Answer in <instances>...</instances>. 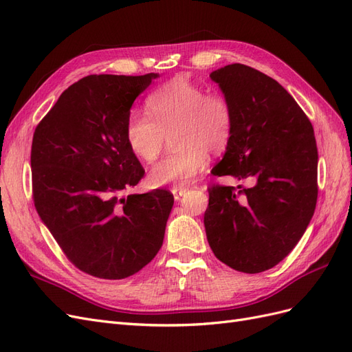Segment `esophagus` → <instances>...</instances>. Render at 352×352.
Returning <instances> with one entry per match:
<instances>
[{"mask_svg": "<svg viewBox=\"0 0 352 352\" xmlns=\"http://www.w3.org/2000/svg\"><path fill=\"white\" fill-rule=\"evenodd\" d=\"M185 192H186V188H172V194L176 201L180 199V197H182Z\"/></svg>", "mask_w": 352, "mask_h": 352, "instance_id": "34e87169", "label": "esophagus"}]
</instances>
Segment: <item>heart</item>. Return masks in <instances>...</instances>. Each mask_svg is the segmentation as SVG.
I'll return each mask as SVG.
<instances>
[{"label":"heart","mask_w":352,"mask_h":352,"mask_svg":"<svg viewBox=\"0 0 352 352\" xmlns=\"http://www.w3.org/2000/svg\"><path fill=\"white\" fill-rule=\"evenodd\" d=\"M145 113H132L124 126L126 142L135 157L154 163L170 133L176 148L151 168L154 186L186 185L206 168L207 154H223L232 141L235 113L230 100L186 79H175L148 95Z\"/></svg>","instance_id":"1"}]
</instances>
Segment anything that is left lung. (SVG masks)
<instances>
[{
	"mask_svg": "<svg viewBox=\"0 0 352 352\" xmlns=\"http://www.w3.org/2000/svg\"><path fill=\"white\" fill-rule=\"evenodd\" d=\"M210 78L235 113L233 136L216 176L251 186L208 188L204 226L216 257L243 273H261L289 254L317 202L313 124L279 82L250 66L229 65Z\"/></svg>",
	"mask_w": 352,
	"mask_h": 352,
	"instance_id": "left-lung-1",
	"label": "left lung"
}]
</instances>
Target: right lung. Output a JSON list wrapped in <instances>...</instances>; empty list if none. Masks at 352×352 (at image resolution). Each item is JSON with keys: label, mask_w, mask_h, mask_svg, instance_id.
Wrapping results in <instances>:
<instances>
[{"label": "right lung", "mask_w": 352, "mask_h": 352, "mask_svg": "<svg viewBox=\"0 0 352 352\" xmlns=\"http://www.w3.org/2000/svg\"><path fill=\"white\" fill-rule=\"evenodd\" d=\"M157 73L91 74L60 95L34 133L32 197L67 260L100 279H124L160 251L173 194L124 192L145 170L124 126Z\"/></svg>", "instance_id": "right-lung-1"}]
</instances>
